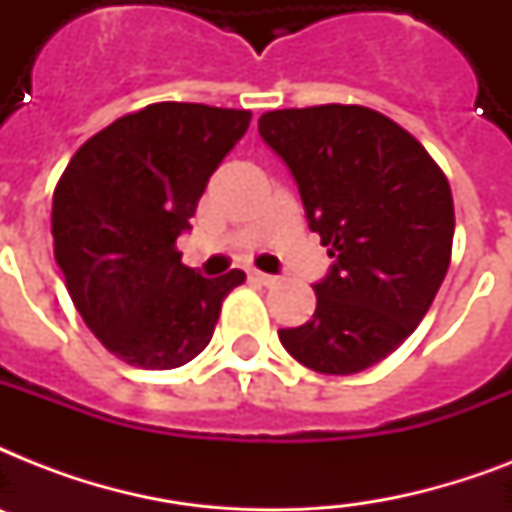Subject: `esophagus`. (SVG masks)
<instances>
[{"instance_id": "esophagus-1", "label": "esophagus", "mask_w": 512, "mask_h": 512, "mask_svg": "<svg viewBox=\"0 0 512 512\" xmlns=\"http://www.w3.org/2000/svg\"><path fill=\"white\" fill-rule=\"evenodd\" d=\"M249 279L257 281V284H263V287H273L276 284V276H271V273H263V271H249Z\"/></svg>"}]
</instances>
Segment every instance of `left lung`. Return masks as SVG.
Masks as SVG:
<instances>
[{
  "mask_svg": "<svg viewBox=\"0 0 512 512\" xmlns=\"http://www.w3.org/2000/svg\"><path fill=\"white\" fill-rule=\"evenodd\" d=\"M257 130L335 260L313 284V319L279 329L281 345L313 372H364L412 335L444 281L452 188L428 151L372 108L268 111Z\"/></svg>",
  "mask_w": 512,
  "mask_h": 512,
  "instance_id": "1",
  "label": "left lung"
}]
</instances>
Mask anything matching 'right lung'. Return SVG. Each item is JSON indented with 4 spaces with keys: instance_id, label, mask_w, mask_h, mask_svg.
<instances>
[{
    "instance_id": "right-lung-1",
    "label": "right lung",
    "mask_w": 512,
    "mask_h": 512,
    "mask_svg": "<svg viewBox=\"0 0 512 512\" xmlns=\"http://www.w3.org/2000/svg\"><path fill=\"white\" fill-rule=\"evenodd\" d=\"M252 114L154 103L92 135L52 193L55 263L90 332L140 369H175L207 348L225 295L247 279H207L180 263L212 172Z\"/></svg>"
}]
</instances>
